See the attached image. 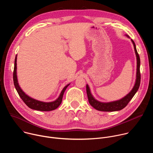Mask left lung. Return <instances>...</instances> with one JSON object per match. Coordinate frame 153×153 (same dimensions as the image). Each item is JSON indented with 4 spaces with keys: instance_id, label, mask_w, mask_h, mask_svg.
I'll return each mask as SVG.
<instances>
[{
    "instance_id": "8db88e82",
    "label": "left lung",
    "mask_w": 153,
    "mask_h": 153,
    "mask_svg": "<svg viewBox=\"0 0 153 153\" xmlns=\"http://www.w3.org/2000/svg\"><path fill=\"white\" fill-rule=\"evenodd\" d=\"M128 37H129L128 35H126ZM131 41L133 43L134 48L135 51V53L137 57V73H136V80L134 84V86L132 90L126 96H125L123 98L111 102H100L97 100H96L93 95L91 93L90 88L88 85H86V93L88 96V101L90 104L97 110L102 111H116L122 110L124 108L129 101L132 99L133 96L135 95L136 92L137 91L140 83V60L139 57V55L137 51L136 47L134 42L131 39Z\"/></svg>"
}]
</instances>
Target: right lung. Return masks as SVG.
<instances>
[{
	"label": "right lung",
	"mask_w": 153,
	"mask_h": 153,
	"mask_svg": "<svg viewBox=\"0 0 153 153\" xmlns=\"http://www.w3.org/2000/svg\"><path fill=\"white\" fill-rule=\"evenodd\" d=\"M17 55L15 57V61H14V71H13V81H14V85L16 88V90H17L19 96L22 99L24 103L31 109L38 111H53L55 109H56L62 103L63 96L64 94V92L65 90L67 89L68 86L70 85V84L65 86L63 88L62 91H61L59 97L54 101L51 102H41L36 99H34L28 95H27L20 88V87L19 85L18 81H17Z\"/></svg>",
	"instance_id": "add662e5"
}]
</instances>
